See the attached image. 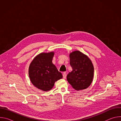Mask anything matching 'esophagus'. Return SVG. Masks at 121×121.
I'll return each mask as SVG.
<instances>
[{"mask_svg":"<svg viewBox=\"0 0 121 121\" xmlns=\"http://www.w3.org/2000/svg\"><path fill=\"white\" fill-rule=\"evenodd\" d=\"M63 78H66V74L65 73H64L63 74Z\"/></svg>","mask_w":121,"mask_h":121,"instance_id":"obj_1","label":"esophagus"}]
</instances>
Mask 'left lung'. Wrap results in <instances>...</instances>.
Segmentation results:
<instances>
[{
  "instance_id": "left-lung-1",
  "label": "left lung",
  "mask_w": 121,
  "mask_h": 121,
  "mask_svg": "<svg viewBox=\"0 0 121 121\" xmlns=\"http://www.w3.org/2000/svg\"><path fill=\"white\" fill-rule=\"evenodd\" d=\"M70 64L73 69L66 78L75 90L80 91L88 88L94 77V66L91 60L79 51H74L69 54Z\"/></svg>"
}]
</instances>
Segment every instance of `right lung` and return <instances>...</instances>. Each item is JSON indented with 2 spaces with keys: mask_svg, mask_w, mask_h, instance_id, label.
I'll use <instances>...</instances> for the list:
<instances>
[{
  "mask_svg": "<svg viewBox=\"0 0 121 121\" xmlns=\"http://www.w3.org/2000/svg\"><path fill=\"white\" fill-rule=\"evenodd\" d=\"M54 52L41 53L36 56L30 63L29 67V76L31 83L35 87L44 91L53 88L55 83L62 78L52 60Z\"/></svg>",
  "mask_w": 121,
  "mask_h": 121,
  "instance_id": "1",
  "label": "right lung"
}]
</instances>
